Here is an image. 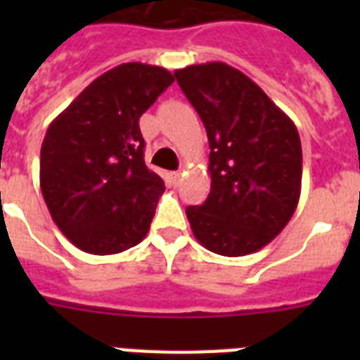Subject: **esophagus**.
<instances>
[{
    "mask_svg": "<svg viewBox=\"0 0 360 360\" xmlns=\"http://www.w3.org/2000/svg\"><path fill=\"white\" fill-rule=\"evenodd\" d=\"M181 177H183V172H174V174H172V181H174L175 185H179L181 183Z\"/></svg>",
    "mask_w": 360,
    "mask_h": 360,
    "instance_id": "34e87169",
    "label": "esophagus"
}]
</instances>
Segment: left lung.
I'll use <instances>...</instances> for the list:
<instances>
[{"instance_id": "8db88e82", "label": "left lung", "mask_w": 360, "mask_h": 360, "mask_svg": "<svg viewBox=\"0 0 360 360\" xmlns=\"http://www.w3.org/2000/svg\"><path fill=\"white\" fill-rule=\"evenodd\" d=\"M174 75L211 147V192L203 205L186 207L192 233L220 256L257 252L284 230L301 196L295 123L230 65H188Z\"/></svg>"}]
</instances>
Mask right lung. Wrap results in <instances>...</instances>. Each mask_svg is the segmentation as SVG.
<instances>
[{
  "instance_id": "right-lung-1",
  "label": "right lung",
  "mask_w": 360,
  "mask_h": 360,
  "mask_svg": "<svg viewBox=\"0 0 360 360\" xmlns=\"http://www.w3.org/2000/svg\"><path fill=\"white\" fill-rule=\"evenodd\" d=\"M172 82L174 75L157 65H117L48 127L42 198L56 226L80 250L120 254L147 236L164 181L146 166L138 121Z\"/></svg>"
}]
</instances>
